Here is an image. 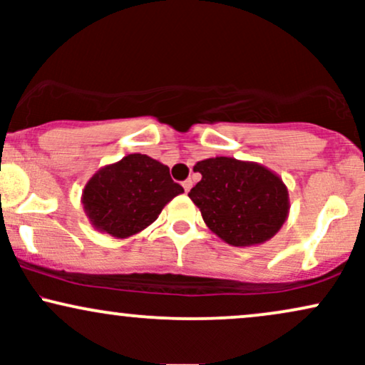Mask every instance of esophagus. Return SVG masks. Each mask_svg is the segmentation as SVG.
<instances>
[{
	"mask_svg": "<svg viewBox=\"0 0 365 365\" xmlns=\"http://www.w3.org/2000/svg\"><path fill=\"white\" fill-rule=\"evenodd\" d=\"M182 187H183V190H185V192H190V188H192V180H185V182L182 183Z\"/></svg>",
	"mask_w": 365,
	"mask_h": 365,
	"instance_id": "obj_1",
	"label": "esophagus"
}]
</instances>
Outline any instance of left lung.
Wrapping results in <instances>:
<instances>
[{"instance_id": "left-lung-1", "label": "left lung", "mask_w": 365, "mask_h": 365, "mask_svg": "<svg viewBox=\"0 0 365 365\" xmlns=\"http://www.w3.org/2000/svg\"><path fill=\"white\" fill-rule=\"evenodd\" d=\"M194 171L202 175L188 192L204 223L233 247L261 245L282 230L290 211L288 188L266 166L235 158H209Z\"/></svg>"}]
</instances>
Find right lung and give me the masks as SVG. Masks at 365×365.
Segmentation results:
<instances>
[{
    "label": "right lung",
    "mask_w": 365,
    "mask_h": 365,
    "mask_svg": "<svg viewBox=\"0 0 365 365\" xmlns=\"http://www.w3.org/2000/svg\"><path fill=\"white\" fill-rule=\"evenodd\" d=\"M183 188L170 168L145 154H128L96 171L82 190L86 216L98 232L128 238L158 220Z\"/></svg>",
    "instance_id": "obj_1"
}]
</instances>
